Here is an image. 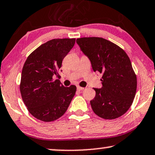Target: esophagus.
<instances>
[{"instance_id":"esophagus-1","label":"esophagus","mask_w":155,"mask_h":155,"mask_svg":"<svg viewBox=\"0 0 155 155\" xmlns=\"http://www.w3.org/2000/svg\"><path fill=\"white\" fill-rule=\"evenodd\" d=\"M77 89L79 91H83L84 89V88L81 87V86H77Z\"/></svg>"}]
</instances>
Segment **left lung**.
Segmentation results:
<instances>
[{
  "label": "left lung",
  "instance_id": "8db88e82",
  "mask_svg": "<svg viewBox=\"0 0 155 155\" xmlns=\"http://www.w3.org/2000/svg\"><path fill=\"white\" fill-rule=\"evenodd\" d=\"M88 57L95 72L102 74V87L94 88L96 96L90 101L94 112L104 119L113 120L130 108L137 89V76L125 51L101 38L76 40Z\"/></svg>",
  "mask_w": 155,
  "mask_h": 155
}]
</instances>
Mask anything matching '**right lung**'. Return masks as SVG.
Listing matches in <instances>:
<instances>
[{"instance_id": "add662e5", "label": "right lung", "mask_w": 155, "mask_h": 155, "mask_svg": "<svg viewBox=\"0 0 155 155\" xmlns=\"http://www.w3.org/2000/svg\"><path fill=\"white\" fill-rule=\"evenodd\" d=\"M75 38L53 39L27 58L20 90L28 110L37 119L51 122L64 114L75 95L74 85L64 87L59 79L61 63L75 44Z\"/></svg>"}]
</instances>
